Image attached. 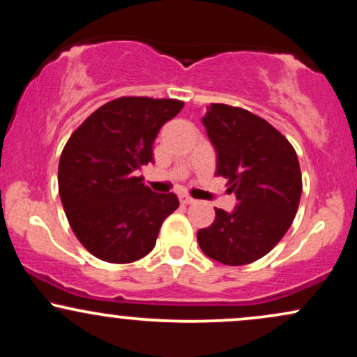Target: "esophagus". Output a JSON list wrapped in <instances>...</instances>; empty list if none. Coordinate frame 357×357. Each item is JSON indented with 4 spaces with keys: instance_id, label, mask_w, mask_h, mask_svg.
<instances>
[{
    "instance_id": "esophagus-1",
    "label": "esophagus",
    "mask_w": 357,
    "mask_h": 357,
    "mask_svg": "<svg viewBox=\"0 0 357 357\" xmlns=\"http://www.w3.org/2000/svg\"><path fill=\"white\" fill-rule=\"evenodd\" d=\"M181 203H183V204H192V203H195V199H192L191 196L183 195V196H181Z\"/></svg>"
}]
</instances>
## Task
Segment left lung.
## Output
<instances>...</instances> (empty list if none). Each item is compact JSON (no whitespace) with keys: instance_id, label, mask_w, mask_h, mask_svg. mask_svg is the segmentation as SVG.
Here are the masks:
<instances>
[{"instance_id":"obj_1","label":"left lung","mask_w":357,"mask_h":357,"mask_svg":"<svg viewBox=\"0 0 357 357\" xmlns=\"http://www.w3.org/2000/svg\"><path fill=\"white\" fill-rule=\"evenodd\" d=\"M203 126L216 151V176L228 179L238 203L231 213L215 208V221L198 231L199 248L220 264H252L296 218L302 195L296 149L265 119L227 104H211Z\"/></svg>"}]
</instances>
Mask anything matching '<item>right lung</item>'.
I'll use <instances>...</instances> for the list:
<instances>
[{
  "mask_svg": "<svg viewBox=\"0 0 357 357\" xmlns=\"http://www.w3.org/2000/svg\"><path fill=\"white\" fill-rule=\"evenodd\" d=\"M181 100L119 97L77 127L59 162V192L73 233L93 257L130 264L154 248L162 221L179 206L159 195L137 169L153 162L159 129Z\"/></svg>",
  "mask_w": 357,
  "mask_h": 357,
  "instance_id": "1",
  "label": "right lung"
}]
</instances>
